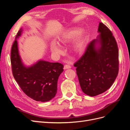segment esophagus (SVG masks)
<instances>
[{"mask_svg": "<svg viewBox=\"0 0 130 130\" xmlns=\"http://www.w3.org/2000/svg\"><path fill=\"white\" fill-rule=\"evenodd\" d=\"M71 68V66L69 64H65L64 66V69H69Z\"/></svg>", "mask_w": 130, "mask_h": 130, "instance_id": "obj_1", "label": "esophagus"}]
</instances>
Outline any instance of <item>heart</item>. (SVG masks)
<instances>
[{
    "instance_id": "b5f03b06",
    "label": "heart",
    "mask_w": 130,
    "mask_h": 130,
    "mask_svg": "<svg viewBox=\"0 0 130 130\" xmlns=\"http://www.w3.org/2000/svg\"><path fill=\"white\" fill-rule=\"evenodd\" d=\"M74 38V40L73 43V49L76 52H82L85 47V36L83 31H78L77 29H70L59 39V42L61 44H66ZM51 50L56 55L62 53V49L61 46L55 42L52 43Z\"/></svg>"
}]
</instances>
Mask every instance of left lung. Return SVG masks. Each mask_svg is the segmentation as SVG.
<instances>
[{
    "instance_id": "obj_1",
    "label": "left lung",
    "mask_w": 130,
    "mask_h": 130,
    "mask_svg": "<svg viewBox=\"0 0 130 130\" xmlns=\"http://www.w3.org/2000/svg\"><path fill=\"white\" fill-rule=\"evenodd\" d=\"M100 35L88 44L85 53L74 64L83 92L90 96L106 91L119 71V51L116 39L108 27L99 23ZM98 42L100 46L95 45Z\"/></svg>"
}]
</instances>
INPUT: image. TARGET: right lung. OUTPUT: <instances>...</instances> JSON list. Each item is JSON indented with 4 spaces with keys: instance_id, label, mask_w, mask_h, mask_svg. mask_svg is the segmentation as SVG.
<instances>
[{
    "instance_id": "1",
    "label": "right lung",
    "mask_w": 130,
    "mask_h": 130,
    "mask_svg": "<svg viewBox=\"0 0 130 130\" xmlns=\"http://www.w3.org/2000/svg\"><path fill=\"white\" fill-rule=\"evenodd\" d=\"M21 32V29L11 48V63L13 77L26 95L37 101H48L56 95L58 78L63 71V65L40 60L29 67H25L19 55L16 40Z\"/></svg>"
}]
</instances>
